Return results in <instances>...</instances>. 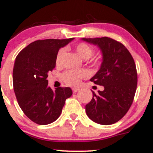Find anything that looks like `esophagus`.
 <instances>
[{"instance_id": "1", "label": "esophagus", "mask_w": 153, "mask_h": 153, "mask_svg": "<svg viewBox=\"0 0 153 153\" xmlns=\"http://www.w3.org/2000/svg\"><path fill=\"white\" fill-rule=\"evenodd\" d=\"M72 90H73L74 93H76L77 91H79V88H74Z\"/></svg>"}]
</instances>
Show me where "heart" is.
I'll list each match as a JSON object with an SVG mask.
<instances>
[{
	"instance_id": "1",
	"label": "heart",
	"mask_w": 153,
	"mask_h": 153,
	"mask_svg": "<svg viewBox=\"0 0 153 153\" xmlns=\"http://www.w3.org/2000/svg\"><path fill=\"white\" fill-rule=\"evenodd\" d=\"M75 52L80 58L83 59H88L90 58L94 53V51L88 45L85 43H79L76 45L74 48ZM65 53V50L61 49L59 51L56 56V64L59 65L61 62L63 56ZM88 76V72L86 71H76L70 70L65 72L62 75V79L65 83H67L69 85L75 86L79 84L80 80L83 78H85Z\"/></svg>"
}]
</instances>
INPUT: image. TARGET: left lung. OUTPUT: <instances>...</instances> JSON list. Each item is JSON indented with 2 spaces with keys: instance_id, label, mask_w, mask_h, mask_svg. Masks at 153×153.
Returning a JSON list of instances; mask_svg holds the SVG:
<instances>
[{
  "instance_id": "1",
  "label": "left lung",
  "mask_w": 153,
  "mask_h": 153,
  "mask_svg": "<svg viewBox=\"0 0 153 153\" xmlns=\"http://www.w3.org/2000/svg\"><path fill=\"white\" fill-rule=\"evenodd\" d=\"M81 39L97 46L102 53L100 68L90 80L104 90L92 91L86 114L99 124L115 123L126 114L134 99L137 82L135 63L126 47L111 38Z\"/></svg>"
}]
</instances>
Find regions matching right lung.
Returning <instances> with one entry per match:
<instances>
[{
  "label": "right lung",
  "mask_w": 153,
  "mask_h": 153,
  "mask_svg": "<svg viewBox=\"0 0 153 153\" xmlns=\"http://www.w3.org/2000/svg\"><path fill=\"white\" fill-rule=\"evenodd\" d=\"M45 39L33 42L17 56L13 72L14 91L19 106L28 118L39 125H47L58 119L71 88L48 86V73L56 66L60 48L74 40Z\"/></svg>",
  "instance_id": "obj_1"
}]
</instances>
